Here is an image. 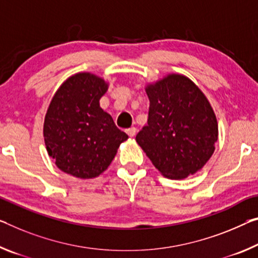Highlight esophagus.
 Returning a JSON list of instances; mask_svg holds the SVG:
<instances>
[{
  "mask_svg": "<svg viewBox=\"0 0 258 258\" xmlns=\"http://www.w3.org/2000/svg\"><path fill=\"white\" fill-rule=\"evenodd\" d=\"M126 133H127L128 137H131V138L136 137L137 128H136V127H131V128H128V130H126Z\"/></svg>",
  "mask_w": 258,
  "mask_h": 258,
  "instance_id": "obj_1",
  "label": "esophagus"
}]
</instances>
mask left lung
I'll list each match as a JSON object with an SVG mask.
<instances>
[{"label": "left lung", "mask_w": 258, "mask_h": 258, "mask_svg": "<svg viewBox=\"0 0 258 258\" xmlns=\"http://www.w3.org/2000/svg\"><path fill=\"white\" fill-rule=\"evenodd\" d=\"M148 124L136 140L154 166L169 179L201 170L215 151L218 122L209 101L189 78L167 75L147 85Z\"/></svg>", "instance_id": "8db88e82"}]
</instances>
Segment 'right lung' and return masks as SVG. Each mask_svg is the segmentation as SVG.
<instances>
[{"label": "right lung", "instance_id": "obj_1", "mask_svg": "<svg viewBox=\"0 0 258 258\" xmlns=\"http://www.w3.org/2000/svg\"><path fill=\"white\" fill-rule=\"evenodd\" d=\"M104 79L89 72L68 78L49 104L43 124L48 155L63 172L92 179L108 169L128 136L100 107Z\"/></svg>", "mask_w": 258, "mask_h": 258}]
</instances>
